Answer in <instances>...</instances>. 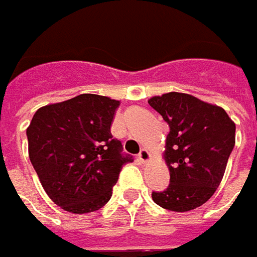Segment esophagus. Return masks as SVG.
Masks as SVG:
<instances>
[{
    "instance_id": "obj_1",
    "label": "esophagus",
    "mask_w": 257,
    "mask_h": 257,
    "mask_svg": "<svg viewBox=\"0 0 257 257\" xmlns=\"http://www.w3.org/2000/svg\"><path fill=\"white\" fill-rule=\"evenodd\" d=\"M138 160L141 162H147L150 160V152L147 150H141V152L138 154Z\"/></svg>"
}]
</instances>
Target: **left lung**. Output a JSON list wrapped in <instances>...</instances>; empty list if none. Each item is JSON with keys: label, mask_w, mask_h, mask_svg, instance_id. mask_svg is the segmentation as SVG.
Here are the masks:
<instances>
[{"label": "left lung", "mask_w": 257, "mask_h": 257, "mask_svg": "<svg viewBox=\"0 0 257 257\" xmlns=\"http://www.w3.org/2000/svg\"><path fill=\"white\" fill-rule=\"evenodd\" d=\"M167 122L165 161L170 185L152 200L171 211H190L214 194L234 148L236 125L223 107L187 93H165L148 100Z\"/></svg>", "instance_id": "left-lung-1"}]
</instances>
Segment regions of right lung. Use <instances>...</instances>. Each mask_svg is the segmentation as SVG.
Instances as JSON below:
<instances>
[{
	"mask_svg": "<svg viewBox=\"0 0 257 257\" xmlns=\"http://www.w3.org/2000/svg\"><path fill=\"white\" fill-rule=\"evenodd\" d=\"M119 102L83 95L40 107L27 128L28 155L51 200L74 214L92 213L112 197L122 167L134 158L112 137Z\"/></svg>",
	"mask_w": 257,
	"mask_h": 257,
	"instance_id": "1",
	"label": "right lung"
}]
</instances>
